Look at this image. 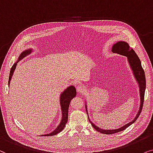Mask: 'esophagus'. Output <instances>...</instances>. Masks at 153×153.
Returning a JSON list of instances; mask_svg holds the SVG:
<instances>
[{
    "instance_id": "esophagus-1",
    "label": "esophagus",
    "mask_w": 153,
    "mask_h": 153,
    "mask_svg": "<svg viewBox=\"0 0 153 153\" xmlns=\"http://www.w3.org/2000/svg\"><path fill=\"white\" fill-rule=\"evenodd\" d=\"M86 91V87H85L84 85H79L78 87H77V91L80 94H83L85 91Z\"/></svg>"
}]
</instances>
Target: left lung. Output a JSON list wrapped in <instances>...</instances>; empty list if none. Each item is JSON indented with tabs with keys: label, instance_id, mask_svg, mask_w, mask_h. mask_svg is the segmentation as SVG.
<instances>
[{
	"label": "left lung",
	"instance_id": "obj_1",
	"mask_svg": "<svg viewBox=\"0 0 153 153\" xmlns=\"http://www.w3.org/2000/svg\"><path fill=\"white\" fill-rule=\"evenodd\" d=\"M112 52L113 53H117V54H121V55L125 56L127 57L128 62H129V66L131 67L132 72L134 73V78L136 80V82H138V86H139V92H140V104L139 107V110H138L137 114H136V117H134V119L131 122H129V123L127 125H124L123 127H120L119 129H103L101 128L98 127L97 126H96L93 123H91L88 117L89 121L90 122L91 125H92V127L97 130V131L100 132L101 134H112L117 133V132L123 131L126 128L129 127L130 125H132L134 122H135L138 116L140 115V113H141L142 108H143V104L144 101V94H145V90H146V76H145V72L144 70L142 68L141 66V62L139 58L138 57L137 54H136V52H134L133 49L129 48V44L127 42L125 41H118L116 42L115 44H114L113 47H112ZM85 108H86V111L87 113V105L85 103ZM88 114V113H87Z\"/></svg>",
	"mask_w": 153,
	"mask_h": 153
}]
</instances>
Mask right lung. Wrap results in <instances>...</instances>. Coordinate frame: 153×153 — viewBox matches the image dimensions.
<instances>
[{"label":"right lung","instance_id":"obj_1","mask_svg":"<svg viewBox=\"0 0 153 153\" xmlns=\"http://www.w3.org/2000/svg\"><path fill=\"white\" fill-rule=\"evenodd\" d=\"M32 52H33L32 49H28V50H26L25 51H24L23 52H22V54H20L19 58H18V60L17 61V62L13 64V66H12L11 68V70H10L9 80H8V85H10V80H11L12 76H13L14 71L15 70L17 63L19 62V61L22 59L24 57H25V56L28 55V54H30ZM75 96H76V89H75V87L73 86V85L67 87V88L65 89L62 94H61L60 105H61V108H62V120H61V123H59V125L58 127H56L54 131L51 132V133L44 134V135H41V136H50L56 135V134L59 133V132L62 131V130L64 129L65 126H66V124L67 123V121H68L69 104H70L71 101L72 100Z\"/></svg>","mask_w":153,"mask_h":153}]
</instances>
